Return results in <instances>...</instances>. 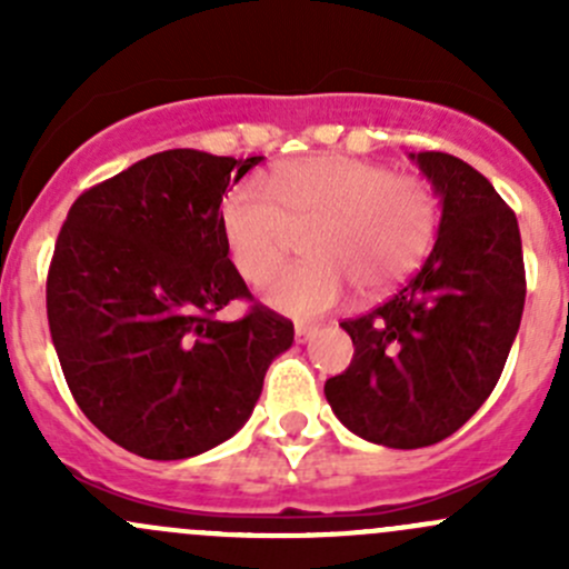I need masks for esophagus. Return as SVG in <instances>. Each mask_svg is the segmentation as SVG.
<instances>
[{
  "instance_id": "1",
  "label": "esophagus",
  "mask_w": 569,
  "mask_h": 569,
  "mask_svg": "<svg viewBox=\"0 0 569 569\" xmlns=\"http://www.w3.org/2000/svg\"><path fill=\"white\" fill-rule=\"evenodd\" d=\"M313 332H317V327L306 325V321H297V325H295V336H297V341H300V343H306L308 338L313 336Z\"/></svg>"
}]
</instances>
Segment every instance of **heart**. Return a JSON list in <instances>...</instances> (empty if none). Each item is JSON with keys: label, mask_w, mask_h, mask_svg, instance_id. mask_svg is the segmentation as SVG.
<instances>
[{"label": "heart", "mask_w": 569, "mask_h": 569, "mask_svg": "<svg viewBox=\"0 0 569 569\" xmlns=\"http://www.w3.org/2000/svg\"><path fill=\"white\" fill-rule=\"evenodd\" d=\"M269 187L242 181L226 194L220 226L233 267L248 283L267 280L291 250L295 231L311 228V261L274 274L263 300L291 317H319L347 297L396 289L432 248L438 200L416 176L343 153H317L272 170Z\"/></svg>", "instance_id": "obj_1"}]
</instances>
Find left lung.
Here are the masks:
<instances>
[{
  "label": "left lung",
  "instance_id": "8db88e82",
  "mask_svg": "<svg viewBox=\"0 0 569 569\" xmlns=\"http://www.w3.org/2000/svg\"><path fill=\"white\" fill-rule=\"evenodd\" d=\"M440 198L435 248L410 283L341 321L355 355L325 382L338 421L369 443H440L485 405L526 302L518 217L479 170L440 151L410 153Z\"/></svg>",
  "mask_w": 569,
  "mask_h": 569
}]
</instances>
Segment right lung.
<instances>
[{"label": "right lung", "mask_w": 569, "mask_h": 569, "mask_svg": "<svg viewBox=\"0 0 569 569\" xmlns=\"http://www.w3.org/2000/svg\"><path fill=\"white\" fill-rule=\"evenodd\" d=\"M263 157L173 148L88 189L68 211L46 313L79 410L146 460L198 457L244 427L295 325L248 297L228 258L222 194Z\"/></svg>", "instance_id": "1"}]
</instances>
